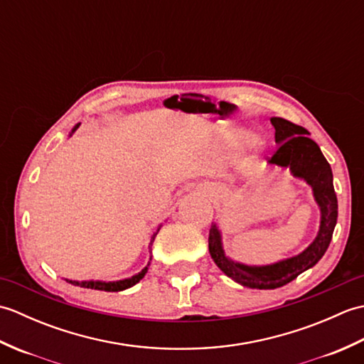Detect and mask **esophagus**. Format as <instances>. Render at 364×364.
Instances as JSON below:
<instances>
[{"mask_svg":"<svg viewBox=\"0 0 364 364\" xmlns=\"http://www.w3.org/2000/svg\"><path fill=\"white\" fill-rule=\"evenodd\" d=\"M196 191L198 192V194H202L203 197L213 198L215 196V188L211 186V184H198V186L196 188Z\"/></svg>","mask_w":364,"mask_h":364,"instance_id":"34e87169","label":"esophagus"}]
</instances>
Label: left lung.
Returning <instances> with one entry per match:
<instances>
[{"label":"left lung","instance_id":"8db88e82","mask_svg":"<svg viewBox=\"0 0 364 364\" xmlns=\"http://www.w3.org/2000/svg\"><path fill=\"white\" fill-rule=\"evenodd\" d=\"M270 123L275 128L278 149L269 159V166L288 168L294 178L304 180L311 188L314 202L321 211V222L314 241L304 252L264 266H249L227 257L219 223L213 222L208 237L213 261L231 280L252 289L282 288L301 272L311 269L327 252L338 220L333 173L319 145L310 139V133L304 127L296 123L282 117H272Z\"/></svg>","mask_w":364,"mask_h":364}]
</instances>
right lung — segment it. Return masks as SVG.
<instances>
[{
	"instance_id": "right-lung-1",
	"label": "right lung",
	"mask_w": 364,
	"mask_h": 364,
	"mask_svg": "<svg viewBox=\"0 0 364 364\" xmlns=\"http://www.w3.org/2000/svg\"><path fill=\"white\" fill-rule=\"evenodd\" d=\"M78 127H80V123H78V125L73 127L70 136L75 133L76 129H78ZM161 227H162V225H159L158 230L154 231V233H153L151 237H150V244H149L150 253H151V245H153L154 237H156V235H158V231L161 230ZM150 261H151V257H150ZM150 261H149V264H146L139 274H136V275H133V277H129V278H123V280H117V282H102V280H95V282H94V280H89V282L84 280V282H78V280H67V278H65V282H67V283H72V284H75V286H81V288H87V289H98V291H107V292H119V291H123V289H128V288H131V286H134L136 283L141 282L142 278L145 277L146 270H149Z\"/></svg>"
}]
</instances>
